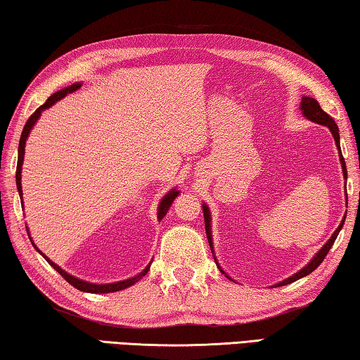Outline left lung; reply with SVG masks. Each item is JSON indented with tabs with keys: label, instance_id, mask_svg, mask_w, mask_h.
Here are the masks:
<instances>
[{
	"label": "left lung",
	"instance_id": "obj_1",
	"mask_svg": "<svg viewBox=\"0 0 360 360\" xmlns=\"http://www.w3.org/2000/svg\"><path fill=\"white\" fill-rule=\"evenodd\" d=\"M300 108H302L303 115H304L306 117H308L309 121L317 122V124H322V126H327V127L330 129V132L333 134L335 143H337V146L340 148V134H338V126H337V122L333 121V117H332V116L327 115L326 111H323V110L321 108V105L317 103V100H316V98H311V97H303V98H302V105H300ZM340 153H341V151H340ZM340 159H341V167H343V174H345V179H346L347 172H346V162H345V158H343V155H340ZM202 210H204V220H205V233H207V239H209V243H210V245H212V239H210V215H209V209L205 207V205H202ZM345 219H346V217H345ZM345 219L341 220V225L337 228V231H335V233L332 234V238H330V239L327 240V244L323 245L322 249L316 253V257L313 258V260H311L308 264H306V266H304L302 271H298L297 274H293L292 278L285 279L284 282H279L278 285H287V284H292V282H295V281H298V279L304 278V276H308L309 273H313V271H314L317 266H319V264L323 262V258L327 257L328 250L332 249V245H333V243H335V239H337V236H338V233H340V229H341V226H343Z\"/></svg>",
	"mask_w": 360,
	"mask_h": 360
}]
</instances>
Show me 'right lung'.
Wrapping results in <instances>:
<instances>
[{"instance_id":"add662e5","label":"right lung","mask_w":360,"mask_h":360,"mask_svg":"<svg viewBox=\"0 0 360 360\" xmlns=\"http://www.w3.org/2000/svg\"><path fill=\"white\" fill-rule=\"evenodd\" d=\"M81 87V84H73V86H70V87H67V89H62V91H58V92H56V94H52V96L46 100V102L41 105V107L34 111V113L28 117V121L25 122V126H23V131H22V135H20V141H19V159H17V170H15V184H17V190H19V194H20V198H22V185H20V170H22V162H23V155H25V140H27V137H28V134H30V131H32V127L34 126V122H37V120L39 117V115H41V111H44L46 108H49V107H52V105H54L57 100H60V98H63L65 96H67V94H72L73 91H76V89H79ZM179 196V191H175V190H172L170 193H167V196H164V199L161 201V204H159V209H158V219L161 220V219H164V217H166V214H167V210H169V207H170V204L174 202V199ZM33 244V243H32ZM34 245V244H33ZM34 249L38 250V247L34 245ZM39 252V250H38ZM41 255H43V253H41ZM44 257V255H43ZM47 262H49V264L52 268H54L58 274L62 276V278L68 282V284H72L75 288H78V290H82V292H89V293H110V292H117V290H122V288H127V287H131L132 284H135V282L137 281H140L141 278H143V276L148 273L150 271V264L148 266H146L143 271H141L140 274H137L135 276V278H132V279H126V281H120V282H115V284H91V282H84V281H79V279H76V278H73V276H70V274H67L65 273L63 269H60L57 266L56 263H52L49 258L47 257H44Z\"/></svg>"}]
</instances>
